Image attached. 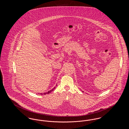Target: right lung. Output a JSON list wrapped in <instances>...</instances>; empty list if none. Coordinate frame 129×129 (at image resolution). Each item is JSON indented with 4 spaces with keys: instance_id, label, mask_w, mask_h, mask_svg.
<instances>
[{
    "instance_id": "1",
    "label": "right lung",
    "mask_w": 129,
    "mask_h": 129,
    "mask_svg": "<svg viewBox=\"0 0 129 129\" xmlns=\"http://www.w3.org/2000/svg\"><path fill=\"white\" fill-rule=\"evenodd\" d=\"M54 88H55V87H54L53 89H52L51 90H50L48 92H46V93H41L40 94H48V93H50V92H52V91H53V90L54 89Z\"/></svg>"
}]
</instances>
